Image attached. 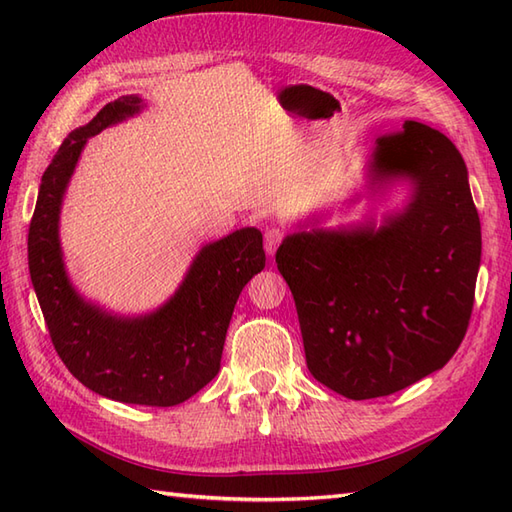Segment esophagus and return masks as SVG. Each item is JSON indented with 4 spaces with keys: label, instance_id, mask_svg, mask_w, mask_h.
I'll list each match as a JSON object with an SVG mask.
<instances>
[{
    "label": "esophagus",
    "instance_id": "obj_1",
    "mask_svg": "<svg viewBox=\"0 0 512 512\" xmlns=\"http://www.w3.org/2000/svg\"><path fill=\"white\" fill-rule=\"evenodd\" d=\"M281 239H284V231H279V228H268L264 233V248L268 255H275V250L279 248Z\"/></svg>",
    "mask_w": 512,
    "mask_h": 512
}]
</instances>
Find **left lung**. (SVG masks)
Returning a JSON list of instances; mask_svg holds the SVG:
<instances>
[{"mask_svg":"<svg viewBox=\"0 0 512 512\" xmlns=\"http://www.w3.org/2000/svg\"><path fill=\"white\" fill-rule=\"evenodd\" d=\"M374 191L409 182L405 209L341 228H299L277 268L299 314L310 374L352 400L389 396L449 363L469 328L482 257L462 154L405 121L367 162Z\"/></svg>","mask_w":512,"mask_h":512,"instance_id":"1","label":"left lung"}]
</instances>
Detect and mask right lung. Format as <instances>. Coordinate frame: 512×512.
<instances>
[{"label": "right lung", "instance_id": "obj_1", "mask_svg": "<svg viewBox=\"0 0 512 512\" xmlns=\"http://www.w3.org/2000/svg\"><path fill=\"white\" fill-rule=\"evenodd\" d=\"M143 107L140 96H121L63 140L41 176L28 231V268L54 350L76 380L118 402L173 407L220 372L237 297L264 270L266 253L255 226L202 246L173 297L140 317L112 314L76 292L59 239L65 189L88 138Z\"/></svg>", "mask_w": 512, "mask_h": 512}]
</instances>
